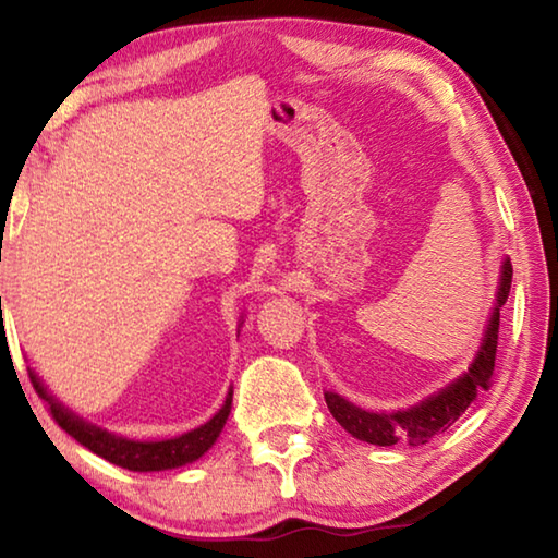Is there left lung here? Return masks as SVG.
I'll return each mask as SVG.
<instances>
[{
	"instance_id": "obj_1",
	"label": "left lung",
	"mask_w": 558,
	"mask_h": 558,
	"mask_svg": "<svg viewBox=\"0 0 558 558\" xmlns=\"http://www.w3.org/2000/svg\"><path fill=\"white\" fill-rule=\"evenodd\" d=\"M509 288H512V263L509 258L499 266V280L495 292V305L489 310L487 325L475 356L458 379L433 391L426 399L399 411H366L362 405L347 401L344 396L335 391H325V401L329 413L347 433L356 440L372 442V446H396V442H409V446H426L430 438L450 428L468 405L477 399L480 391H487L495 374L497 356V335H499V310L507 302Z\"/></svg>"
}]
</instances>
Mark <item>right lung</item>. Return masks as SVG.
Listing matches in <instances>:
<instances>
[{
  "mask_svg": "<svg viewBox=\"0 0 558 558\" xmlns=\"http://www.w3.org/2000/svg\"><path fill=\"white\" fill-rule=\"evenodd\" d=\"M241 325L243 319L239 323V327ZM29 376L36 393L49 403L56 423H59L71 438L78 440L81 446H86L90 452H96V456L106 458L108 462H112V465L125 468L132 472L172 470V468H182V465H189V462L199 460L204 452H209L216 438L221 436L226 421H229L231 403H233V389H229L221 409L216 411L209 421L202 423L199 428L186 430L182 436L165 438V440H135V438L118 436V433H110L108 428H100L96 423L83 418V415L73 413L69 405H63L49 389H46L44 381L39 379V374L29 369Z\"/></svg>",
  "mask_w": 558,
  "mask_h": 558,
  "instance_id": "1",
  "label": "right lung"
}]
</instances>
